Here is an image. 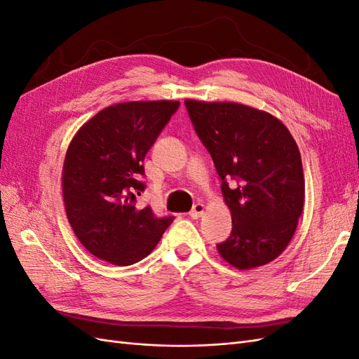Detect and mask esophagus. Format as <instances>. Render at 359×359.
<instances>
[{
	"label": "esophagus",
	"instance_id": "obj_1",
	"mask_svg": "<svg viewBox=\"0 0 359 359\" xmlns=\"http://www.w3.org/2000/svg\"><path fill=\"white\" fill-rule=\"evenodd\" d=\"M203 210H205V206L202 203H194L193 205V210L190 211V217H191V219H194V220H198L199 217L203 214Z\"/></svg>",
	"mask_w": 359,
	"mask_h": 359
}]
</instances>
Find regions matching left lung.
Instances as JSON below:
<instances>
[{"label":"left lung","instance_id":"1","mask_svg":"<svg viewBox=\"0 0 359 359\" xmlns=\"http://www.w3.org/2000/svg\"><path fill=\"white\" fill-rule=\"evenodd\" d=\"M222 178L232 232L217 244L238 269L262 266L285 252L304 206L298 145L285 124L240 103L184 102Z\"/></svg>","mask_w":359,"mask_h":359}]
</instances>
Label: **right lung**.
Masks as SVG:
<instances>
[{
    "label": "right lung",
    "instance_id": "right-lung-1",
    "mask_svg": "<svg viewBox=\"0 0 359 359\" xmlns=\"http://www.w3.org/2000/svg\"><path fill=\"white\" fill-rule=\"evenodd\" d=\"M180 102H128L106 107L69 145L62 194L74 235L106 262L133 265L153 252L173 222L137 205L147 187L144 158Z\"/></svg>",
    "mask_w": 359,
    "mask_h": 359
}]
</instances>
